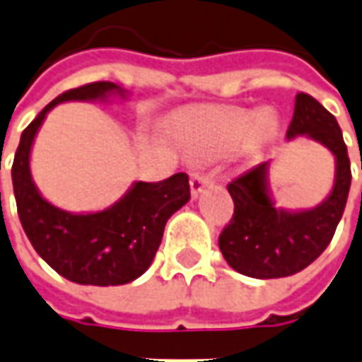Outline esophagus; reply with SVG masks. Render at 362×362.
<instances>
[{
  "label": "esophagus",
  "instance_id": "obj_1",
  "mask_svg": "<svg viewBox=\"0 0 362 362\" xmlns=\"http://www.w3.org/2000/svg\"><path fill=\"white\" fill-rule=\"evenodd\" d=\"M211 182V176L205 173H194L192 174V178H189V188H192V196L197 197L199 196V192L207 186Z\"/></svg>",
  "mask_w": 362,
  "mask_h": 362
}]
</instances>
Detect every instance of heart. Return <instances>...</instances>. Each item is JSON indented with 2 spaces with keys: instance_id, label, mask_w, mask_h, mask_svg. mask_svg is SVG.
Returning <instances> with one entry per match:
<instances>
[{
  "instance_id": "b5f03b06",
  "label": "heart",
  "mask_w": 362,
  "mask_h": 362,
  "mask_svg": "<svg viewBox=\"0 0 362 362\" xmlns=\"http://www.w3.org/2000/svg\"><path fill=\"white\" fill-rule=\"evenodd\" d=\"M273 119L267 116L258 119L256 110L219 112L192 126L189 147L197 155H221L236 149L248 137L256 145L266 143L273 135Z\"/></svg>"
}]
</instances>
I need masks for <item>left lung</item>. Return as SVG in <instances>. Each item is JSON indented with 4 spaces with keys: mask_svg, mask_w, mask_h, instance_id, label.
I'll use <instances>...</instances> for the list:
<instances>
[{
    "mask_svg": "<svg viewBox=\"0 0 362 362\" xmlns=\"http://www.w3.org/2000/svg\"><path fill=\"white\" fill-rule=\"evenodd\" d=\"M308 135L332 151L337 173L332 194L316 209L277 211L266 189L267 163L228 182L235 213L219 235L228 266L256 279H277L303 272L332 243L347 204L351 163L337 119L306 93H298L287 137ZM362 170V160H361Z\"/></svg>",
    "mask_w": 362,
    "mask_h": 362,
    "instance_id": "obj_1",
    "label": "left lung"
}]
</instances>
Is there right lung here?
Listing matches in <instances>:
<instances>
[{"mask_svg":"<svg viewBox=\"0 0 362 362\" xmlns=\"http://www.w3.org/2000/svg\"><path fill=\"white\" fill-rule=\"evenodd\" d=\"M119 90L110 81L87 83L56 96L21 135L11 166L17 213L38 256L59 275L79 285H124L147 272L165 225L189 199L188 174L160 182H135L110 209L89 215L62 211L44 199L30 178L28 157L46 112L66 100H96Z\"/></svg>","mask_w":362,"mask_h":362,"instance_id":"obj_1","label":"right lung"}]
</instances>
